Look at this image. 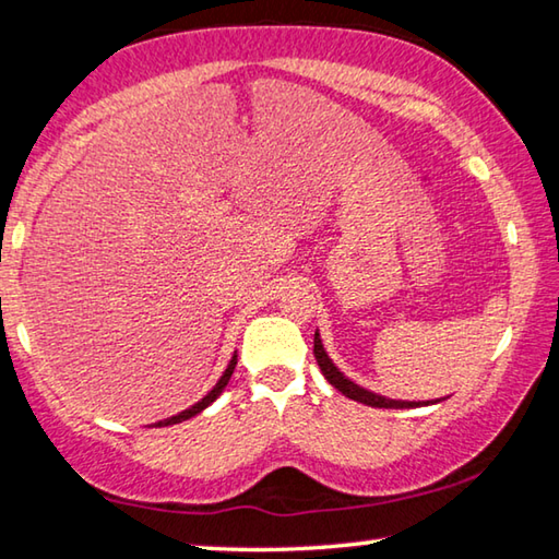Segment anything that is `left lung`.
<instances>
[{"label":"left lung","mask_w":559,"mask_h":559,"mask_svg":"<svg viewBox=\"0 0 559 559\" xmlns=\"http://www.w3.org/2000/svg\"><path fill=\"white\" fill-rule=\"evenodd\" d=\"M313 353H316V359L320 365V372L325 374V380L335 386L337 392H343L345 396H349V400L355 402H362L367 406H377V409H412V406H421V402H402V400H386V396L382 394H374L370 390H365V386L355 384L353 380H347V377L337 370V367L333 365V359L328 357L325 347H323V340H320V335L316 333V340H313Z\"/></svg>","instance_id":"8db88e82"}]
</instances>
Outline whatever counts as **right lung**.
I'll return each instance as SVG.
<instances>
[{"instance_id":"add662e5","label":"right lung","mask_w":559,"mask_h":559,"mask_svg":"<svg viewBox=\"0 0 559 559\" xmlns=\"http://www.w3.org/2000/svg\"><path fill=\"white\" fill-rule=\"evenodd\" d=\"M234 367H236V355L231 357V362H229V367H226L224 370V374L219 377V382H216L214 386H212V392H206L200 402L197 404H192L189 406V409H185V412H179V414H175V416H169V419H163V421H157L155 427H173V424H179V421H187V419H192V416H197L200 412H204L206 406H210L216 396H219L222 392H224V386L229 384V380H231V374H234Z\"/></svg>"}]
</instances>
